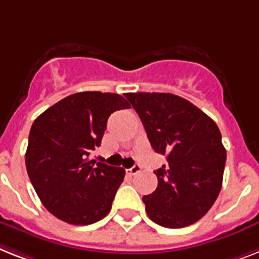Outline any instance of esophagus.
<instances>
[{"mask_svg": "<svg viewBox=\"0 0 259 259\" xmlns=\"http://www.w3.org/2000/svg\"><path fill=\"white\" fill-rule=\"evenodd\" d=\"M140 171H141V166L137 165V163L133 166V167H130V169L126 170V173L129 174V176H134V174L140 173Z\"/></svg>", "mask_w": 259, "mask_h": 259, "instance_id": "1", "label": "esophagus"}]
</instances>
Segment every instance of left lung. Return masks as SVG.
Listing matches in <instances>:
<instances>
[{"label":"left lung","instance_id":"obj_1","mask_svg":"<svg viewBox=\"0 0 259 259\" xmlns=\"http://www.w3.org/2000/svg\"><path fill=\"white\" fill-rule=\"evenodd\" d=\"M125 97L140 115L151 148L167 161L154 171L155 191L142 198L149 218L169 229L194 224L209 211L222 188L226 150L217 123L174 94Z\"/></svg>","mask_w":259,"mask_h":259}]
</instances>
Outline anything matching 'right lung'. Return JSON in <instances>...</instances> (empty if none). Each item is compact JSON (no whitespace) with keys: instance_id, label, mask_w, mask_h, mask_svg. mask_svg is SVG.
<instances>
[{"instance_id":"add662e5","label":"right lung","mask_w":259,"mask_h":259,"mask_svg":"<svg viewBox=\"0 0 259 259\" xmlns=\"http://www.w3.org/2000/svg\"><path fill=\"white\" fill-rule=\"evenodd\" d=\"M115 93L82 92L66 97L31 125L25 162L42 205L58 220L90 225L106 217L125 170L90 161L109 115L129 109Z\"/></svg>"}]
</instances>
